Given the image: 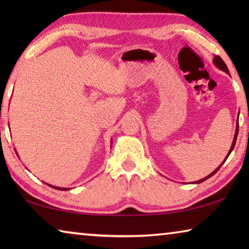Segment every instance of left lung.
<instances>
[{
  "instance_id": "obj_1",
  "label": "left lung",
  "mask_w": 249,
  "mask_h": 249,
  "mask_svg": "<svg viewBox=\"0 0 249 249\" xmlns=\"http://www.w3.org/2000/svg\"><path fill=\"white\" fill-rule=\"evenodd\" d=\"M213 62H214V65H215L216 67H217V68H220L221 70H223V71H225V72L226 73H230V71H229V69H227V66L225 65V62L224 61H223V59L220 57V56H215V57H214V59H213ZM237 134H238V123H237V126H236V132H235V136H234V141H233V144H231V149H230V153H229V155H227L226 156V158H225V160L227 159V157H229V156H230V154H231V150H233L234 149V147H235V144H236V138H237ZM225 160H224V161H223L222 162V165H223V163H224L225 162ZM221 165V166H222ZM221 166L220 167H217L216 168V169L215 170H214L213 172H212V174H211V175H209L208 177H205V178L204 179H202V180H199V181H196V183H201V182H203V181H205L206 179H209L210 178V177H212L214 174H216V172L218 171V169H220V168H221Z\"/></svg>"
}]
</instances>
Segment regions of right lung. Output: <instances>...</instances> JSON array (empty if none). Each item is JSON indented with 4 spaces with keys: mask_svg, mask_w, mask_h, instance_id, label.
Returning a JSON list of instances; mask_svg holds the SVG:
<instances>
[{
    "mask_svg": "<svg viewBox=\"0 0 249 249\" xmlns=\"http://www.w3.org/2000/svg\"><path fill=\"white\" fill-rule=\"evenodd\" d=\"M50 185V184H49ZM52 188H54V189H58V190H69V189H66V188H57V187H53V185H50Z\"/></svg>",
    "mask_w": 249,
    "mask_h": 249,
    "instance_id": "right-lung-1",
    "label": "right lung"
}]
</instances>
